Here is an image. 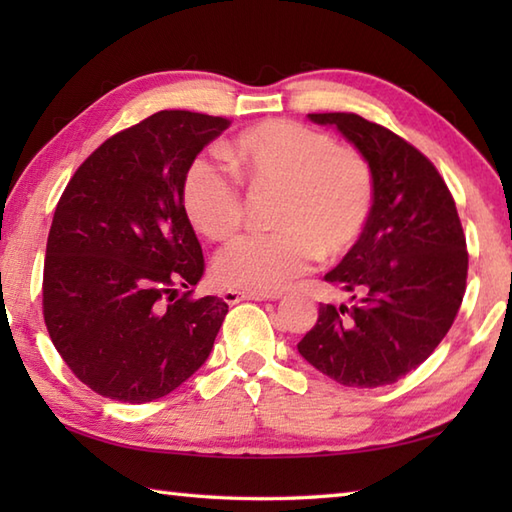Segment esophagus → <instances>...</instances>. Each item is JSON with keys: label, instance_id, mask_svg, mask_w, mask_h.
I'll return each mask as SVG.
<instances>
[{"label": "esophagus", "instance_id": "obj_1", "mask_svg": "<svg viewBox=\"0 0 512 512\" xmlns=\"http://www.w3.org/2000/svg\"><path fill=\"white\" fill-rule=\"evenodd\" d=\"M222 299L228 303V306H235V303H239V301H266V299H277V297L264 295V292H244V290L226 288L222 292Z\"/></svg>", "mask_w": 512, "mask_h": 512}]
</instances>
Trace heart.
Here are the masks:
<instances>
[{
    "instance_id": "heart-1",
    "label": "heart",
    "mask_w": 512,
    "mask_h": 512,
    "mask_svg": "<svg viewBox=\"0 0 512 512\" xmlns=\"http://www.w3.org/2000/svg\"><path fill=\"white\" fill-rule=\"evenodd\" d=\"M235 176L250 187H277L273 233L233 239L215 259L224 286L277 292L314 259L336 257L363 235L374 204L369 162L352 147L295 121L270 118L237 134L224 149ZM191 224L209 239L231 237L242 224L237 180L209 156H195L182 180Z\"/></svg>"
}]
</instances>
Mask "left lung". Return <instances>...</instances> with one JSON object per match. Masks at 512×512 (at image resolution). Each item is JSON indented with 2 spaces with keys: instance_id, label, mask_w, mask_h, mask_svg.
Instances as JSON below:
<instances>
[{
  "instance_id": "obj_1",
  "label": "left lung",
  "mask_w": 512,
  "mask_h": 512,
  "mask_svg": "<svg viewBox=\"0 0 512 512\" xmlns=\"http://www.w3.org/2000/svg\"><path fill=\"white\" fill-rule=\"evenodd\" d=\"M336 127L374 176L367 226L325 275L350 306L321 303L299 354L345 387L407 376L447 336L466 290V239L453 195L416 147L358 114H308Z\"/></svg>"
}]
</instances>
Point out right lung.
I'll list each match as a JSON object with an SVG mask.
<instances>
[{
  "instance_id": "add662e5",
  "label": "right lung",
  "mask_w": 512,
  "mask_h": 512,
  "mask_svg": "<svg viewBox=\"0 0 512 512\" xmlns=\"http://www.w3.org/2000/svg\"><path fill=\"white\" fill-rule=\"evenodd\" d=\"M228 125L162 110L107 138L61 195L43 264V319L65 365L96 394L132 405L162 398L213 350L228 306L213 295L191 299L204 257L182 180Z\"/></svg>"
}]
</instances>
